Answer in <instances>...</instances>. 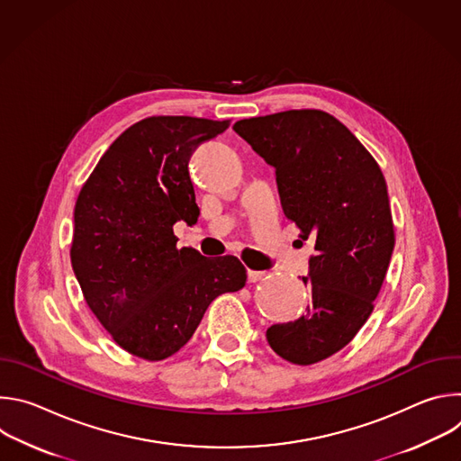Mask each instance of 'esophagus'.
I'll return each instance as SVG.
<instances>
[{"label":"esophagus","instance_id":"esophagus-1","mask_svg":"<svg viewBox=\"0 0 461 461\" xmlns=\"http://www.w3.org/2000/svg\"><path fill=\"white\" fill-rule=\"evenodd\" d=\"M268 277V272H260V270H248V281L249 283H258L262 279Z\"/></svg>","mask_w":461,"mask_h":461}]
</instances>
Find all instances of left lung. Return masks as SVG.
I'll return each mask as SVG.
<instances>
[{
	"label": "left lung",
	"mask_w": 461,
	"mask_h": 461,
	"mask_svg": "<svg viewBox=\"0 0 461 461\" xmlns=\"http://www.w3.org/2000/svg\"><path fill=\"white\" fill-rule=\"evenodd\" d=\"M233 129L276 167L283 212L315 249L312 308L270 326L267 339L294 365L319 363L356 338L384 281L396 242L384 176L348 127L319 109L244 118Z\"/></svg>",
	"instance_id": "left-lung-1"
}]
</instances>
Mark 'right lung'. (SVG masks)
<instances>
[{
	"label": "right lung",
	"instance_id": "1",
	"mask_svg": "<svg viewBox=\"0 0 461 461\" xmlns=\"http://www.w3.org/2000/svg\"><path fill=\"white\" fill-rule=\"evenodd\" d=\"M230 120L149 116L109 146L75 204L71 265L86 303L125 352L146 361L176 354L213 299L239 292L233 255L176 248L173 224L199 206L187 162Z\"/></svg>",
	"mask_w": 461,
	"mask_h": 461
}]
</instances>
